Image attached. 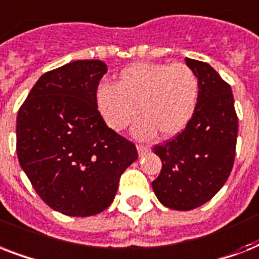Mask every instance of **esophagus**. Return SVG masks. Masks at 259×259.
Listing matches in <instances>:
<instances>
[{
  "label": "esophagus",
  "instance_id": "34e87169",
  "mask_svg": "<svg viewBox=\"0 0 259 259\" xmlns=\"http://www.w3.org/2000/svg\"><path fill=\"white\" fill-rule=\"evenodd\" d=\"M137 150L138 153H140V156H142V154L148 153L150 150V148L148 145H137Z\"/></svg>",
  "mask_w": 259,
  "mask_h": 259
}]
</instances>
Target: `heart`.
Listing matches in <instances>:
<instances>
[{
  "label": "heart",
  "instance_id": "heart-1",
  "mask_svg": "<svg viewBox=\"0 0 259 259\" xmlns=\"http://www.w3.org/2000/svg\"><path fill=\"white\" fill-rule=\"evenodd\" d=\"M199 97V79L185 64L134 63L118 75L115 84L102 83L97 90V105L110 129L122 130L140 113L134 134L152 137L160 132L172 137L188 125Z\"/></svg>",
  "mask_w": 259,
  "mask_h": 259
}]
</instances>
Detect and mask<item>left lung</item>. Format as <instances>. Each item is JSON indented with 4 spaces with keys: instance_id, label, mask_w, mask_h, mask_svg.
Listing matches in <instances>:
<instances>
[{
    "instance_id": "obj_1",
    "label": "left lung",
    "mask_w": 259,
    "mask_h": 259,
    "mask_svg": "<svg viewBox=\"0 0 259 259\" xmlns=\"http://www.w3.org/2000/svg\"><path fill=\"white\" fill-rule=\"evenodd\" d=\"M199 79L196 110L185 129L156 145L162 168L152 183L168 208L189 211L211 200L229 179L235 158L238 117L231 87L212 67L185 58Z\"/></svg>"
}]
</instances>
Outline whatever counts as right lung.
<instances>
[{
    "label": "right lung",
    "mask_w": 259,
    "mask_h": 259,
    "mask_svg": "<svg viewBox=\"0 0 259 259\" xmlns=\"http://www.w3.org/2000/svg\"><path fill=\"white\" fill-rule=\"evenodd\" d=\"M107 67L76 60L40 76L17 114V156L52 209L91 217L113 203L119 177L138 158L133 142L106 125L97 90Z\"/></svg>",
    "instance_id": "right-lung-1"
}]
</instances>
